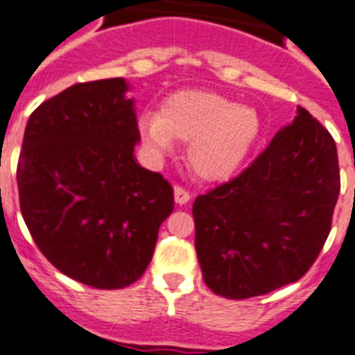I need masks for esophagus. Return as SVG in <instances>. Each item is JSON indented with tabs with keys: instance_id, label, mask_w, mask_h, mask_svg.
Wrapping results in <instances>:
<instances>
[{
	"instance_id": "1",
	"label": "esophagus",
	"mask_w": 355,
	"mask_h": 355,
	"mask_svg": "<svg viewBox=\"0 0 355 355\" xmlns=\"http://www.w3.org/2000/svg\"><path fill=\"white\" fill-rule=\"evenodd\" d=\"M189 200H191L189 191H185L184 187L177 185V187H175V201H177L178 205H185Z\"/></svg>"
}]
</instances>
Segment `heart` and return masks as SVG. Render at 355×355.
I'll use <instances>...</instances> for the list:
<instances>
[{
  "label": "heart",
  "mask_w": 355,
  "mask_h": 355,
  "mask_svg": "<svg viewBox=\"0 0 355 355\" xmlns=\"http://www.w3.org/2000/svg\"><path fill=\"white\" fill-rule=\"evenodd\" d=\"M260 120L253 107L235 106L207 90H182L162 102L159 116H143L139 130L157 152H170L173 139L189 143V164L207 180L237 170L254 143Z\"/></svg>",
  "instance_id": "obj_1"
}]
</instances>
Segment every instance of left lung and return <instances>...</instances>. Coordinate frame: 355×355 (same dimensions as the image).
<instances>
[{
	"label": "left lung",
	"instance_id": "1",
	"mask_svg": "<svg viewBox=\"0 0 355 355\" xmlns=\"http://www.w3.org/2000/svg\"><path fill=\"white\" fill-rule=\"evenodd\" d=\"M338 194L336 143L299 107L242 173L194 200L207 286L248 299L301 279L327 241Z\"/></svg>",
	"mask_w": 355,
	"mask_h": 355
}]
</instances>
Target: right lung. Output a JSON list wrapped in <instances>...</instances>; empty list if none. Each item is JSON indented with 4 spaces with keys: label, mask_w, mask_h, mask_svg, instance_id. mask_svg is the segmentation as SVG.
Listing matches in <instances>:
<instances>
[{
    "label": "right lung",
    "mask_w": 355,
    "mask_h": 355,
    "mask_svg": "<svg viewBox=\"0 0 355 355\" xmlns=\"http://www.w3.org/2000/svg\"><path fill=\"white\" fill-rule=\"evenodd\" d=\"M122 78L79 83L42 102L28 120L17 162L19 203L44 257L98 290L139 279L173 187L136 162L134 101Z\"/></svg>",
    "instance_id": "1"
}]
</instances>
